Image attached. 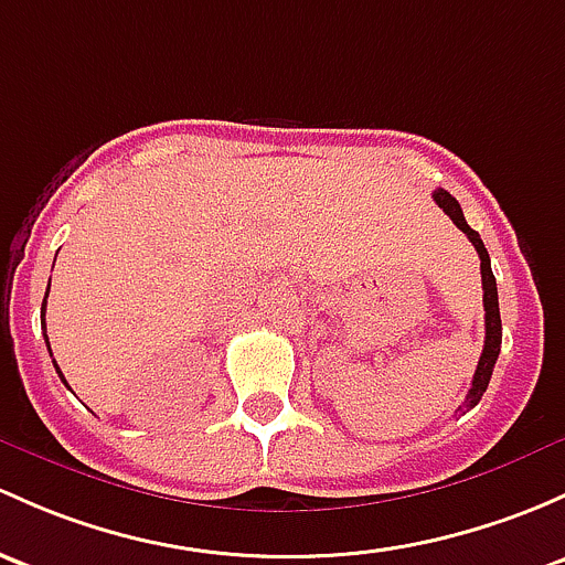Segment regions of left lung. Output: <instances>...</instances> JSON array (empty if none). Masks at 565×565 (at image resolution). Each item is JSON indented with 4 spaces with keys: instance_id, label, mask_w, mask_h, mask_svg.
I'll list each match as a JSON object with an SVG mask.
<instances>
[{
    "instance_id": "left-lung-1",
    "label": "left lung",
    "mask_w": 565,
    "mask_h": 565,
    "mask_svg": "<svg viewBox=\"0 0 565 565\" xmlns=\"http://www.w3.org/2000/svg\"><path fill=\"white\" fill-rule=\"evenodd\" d=\"M433 200H436L438 207H444L449 218L468 235V241L473 243L477 248L479 259H482V289H484V349H482V358H479L477 373H473V382L471 390H468L466 401L457 412H468V408L477 406L482 401V395L487 392V384H490L492 376V367H495L498 354H501V311H498V287H495V276H492V267H490V254H487L482 237H479L477 230L468 227L466 216H462V207L447 189H436L433 192Z\"/></svg>"
}]
</instances>
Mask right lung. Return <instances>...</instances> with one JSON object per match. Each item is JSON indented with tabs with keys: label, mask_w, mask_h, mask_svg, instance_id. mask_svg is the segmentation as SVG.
I'll use <instances>...</instances> for the list:
<instances>
[{
	"label": "right lung",
	"mask_w": 565,
	"mask_h": 565,
	"mask_svg": "<svg viewBox=\"0 0 565 565\" xmlns=\"http://www.w3.org/2000/svg\"><path fill=\"white\" fill-rule=\"evenodd\" d=\"M47 289H51V281H47ZM45 298H47V292H45ZM43 330H45V300H43ZM45 341H47V335H45ZM47 352H51V343H47ZM53 365H56V360H53ZM56 371H58V365H56ZM58 376H62V371H58ZM62 382H64V376H62Z\"/></svg>",
	"instance_id": "right-lung-1"
}]
</instances>
